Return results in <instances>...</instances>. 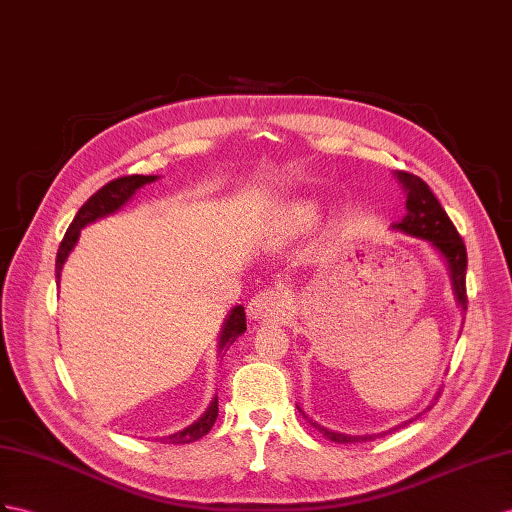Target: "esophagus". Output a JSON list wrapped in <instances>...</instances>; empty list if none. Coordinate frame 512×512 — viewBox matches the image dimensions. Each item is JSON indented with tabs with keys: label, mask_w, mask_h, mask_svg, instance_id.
Segmentation results:
<instances>
[{
	"label": "esophagus",
	"mask_w": 512,
	"mask_h": 512,
	"mask_svg": "<svg viewBox=\"0 0 512 512\" xmlns=\"http://www.w3.org/2000/svg\"><path fill=\"white\" fill-rule=\"evenodd\" d=\"M287 309H290V300H287L283 292L261 290L251 298V303H248V316L255 320H272L285 316Z\"/></svg>",
	"instance_id": "34e87169"
}]
</instances>
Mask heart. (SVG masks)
Returning a JSON list of instances; mask_svg holds the SVG:
<instances>
[{
  "label": "heart",
  "mask_w": 512,
  "mask_h": 512,
  "mask_svg": "<svg viewBox=\"0 0 512 512\" xmlns=\"http://www.w3.org/2000/svg\"><path fill=\"white\" fill-rule=\"evenodd\" d=\"M318 218H320L318 205L311 203V201H303V203H298V205L292 207L290 220H287V222H290V227L294 231H303V229H309V227L316 225Z\"/></svg>",
  "instance_id": "1"
}]
</instances>
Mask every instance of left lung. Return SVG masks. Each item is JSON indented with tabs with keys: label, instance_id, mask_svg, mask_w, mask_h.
Returning <instances> with one entry per match:
<instances>
[{
	"label": "left lung",
	"instance_id": "obj_1",
	"mask_svg": "<svg viewBox=\"0 0 512 512\" xmlns=\"http://www.w3.org/2000/svg\"><path fill=\"white\" fill-rule=\"evenodd\" d=\"M393 177L398 179V183L402 186L404 194H406V214L400 222H393L391 229L409 235V238H417L424 240L430 244L432 251H435L441 259L445 268H448L450 274V283H452V292H454V300L456 305L461 307V311H467V292H465V274H467V251L465 244L461 240V235L454 229L452 220L445 214V209L441 207V203L437 201V196L430 192L428 183H424L419 177L404 173V170H396ZM439 398V396H437ZM298 413L303 415V419H307V424L311 428H316L322 437H326L333 443H361V441H372L378 435H385V432H376V435H346V432H337L322 426L316 419H311L300 406L296 404ZM432 409V404L428 406ZM426 409V411H428ZM422 415V413H419ZM419 415L406 419V422L389 428V432L398 430L406 424H411L413 419H417Z\"/></svg>",
	"mask_w": 512,
	"mask_h": 512
}]
</instances>
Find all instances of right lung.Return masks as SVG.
<instances>
[{
	"instance_id": "obj_1",
	"label": "right lung",
	"mask_w": 512,
	"mask_h": 512,
	"mask_svg": "<svg viewBox=\"0 0 512 512\" xmlns=\"http://www.w3.org/2000/svg\"><path fill=\"white\" fill-rule=\"evenodd\" d=\"M155 179H157V175L119 177V179L106 183V186H103L99 192L90 196V199L80 207V212L75 214L67 233H64V240L60 242L58 257H56V279L58 281H60V272H62L64 261L69 259L77 240H80L82 229L88 227V225H93V222L99 220V218H106L114 212H119V209L127 201L134 199V194L142 186L153 183ZM244 331H246V313H244V307L238 305V307H233L229 311L225 324H222L220 339H218V352L225 346L229 348ZM216 417H218V398L214 396V400L209 402V406H207V411L199 419H196V422H192L188 428H183L179 432H173V435L162 437V443H192L196 439H201V437L207 435L209 430H212Z\"/></svg>"
}]
</instances>
